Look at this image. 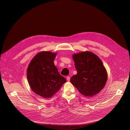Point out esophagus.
I'll use <instances>...</instances> for the list:
<instances>
[{
    "label": "esophagus",
    "mask_w": 130,
    "mask_h": 130,
    "mask_svg": "<svg viewBox=\"0 0 130 130\" xmlns=\"http://www.w3.org/2000/svg\"><path fill=\"white\" fill-rule=\"evenodd\" d=\"M70 78L69 76H67V80L68 81H70Z\"/></svg>",
    "instance_id": "34e87169"
}]
</instances>
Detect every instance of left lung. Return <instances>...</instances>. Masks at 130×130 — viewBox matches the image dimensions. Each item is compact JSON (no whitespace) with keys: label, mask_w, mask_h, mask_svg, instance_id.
I'll return each instance as SVG.
<instances>
[{"label":"left lung","mask_w":130,"mask_h":130,"mask_svg":"<svg viewBox=\"0 0 130 130\" xmlns=\"http://www.w3.org/2000/svg\"><path fill=\"white\" fill-rule=\"evenodd\" d=\"M77 74L70 82L81 94L93 96L103 89L107 80V74L103 62L96 55L82 52L73 55Z\"/></svg>","instance_id":"obj_1"}]
</instances>
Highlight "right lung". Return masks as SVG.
<instances>
[{
	"mask_svg": "<svg viewBox=\"0 0 130 130\" xmlns=\"http://www.w3.org/2000/svg\"><path fill=\"white\" fill-rule=\"evenodd\" d=\"M56 56V53L50 52L39 53L27 69V81L31 89L43 98L52 97L66 82L54 63Z\"/></svg>",
	"mask_w": 130,
	"mask_h": 130,
	"instance_id": "add662e5",
	"label": "right lung"
}]
</instances>
